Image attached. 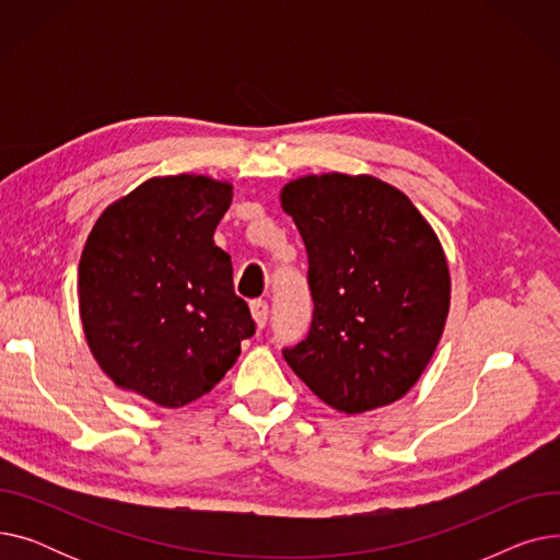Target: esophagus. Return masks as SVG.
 <instances>
[{
	"mask_svg": "<svg viewBox=\"0 0 560 560\" xmlns=\"http://www.w3.org/2000/svg\"><path fill=\"white\" fill-rule=\"evenodd\" d=\"M249 308H252V317H254V322H256V327H258V329H262L265 325H268V313H270L268 302L254 300V302L249 304Z\"/></svg>",
	"mask_w": 560,
	"mask_h": 560,
	"instance_id": "obj_1",
	"label": "esophagus"
}]
</instances>
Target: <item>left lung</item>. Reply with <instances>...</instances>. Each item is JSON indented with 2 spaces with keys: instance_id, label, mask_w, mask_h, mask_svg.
Here are the masks:
<instances>
[{
  "instance_id": "obj_1",
  "label": "left lung",
  "mask_w": 560,
  "mask_h": 560,
  "mask_svg": "<svg viewBox=\"0 0 560 560\" xmlns=\"http://www.w3.org/2000/svg\"><path fill=\"white\" fill-rule=\"evenodd\" d=\"M308 254L313 322L283 359L331 408L359 416L401 399L429 365L450 313L435 231L370 174H308L281 188Z\"/></svg>"
}]
</instances>
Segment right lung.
I'll return each mask as SVG.
<instances>
[{
	"label": "right lung",
	"mask_w": 560,
	"mask_h": 560,
	"mask_svg": "<svg viewBox=\"0 0 560 560\" xmlns=\"http://www.w3.org/2000/svg\"><path fill=\"white\" fill-rule=\"evenodd\" d=\"M233 186L203 174L147 179L113 201L79 260V313L117 388L163 408L211 393L254 334L213 241Z\"/></svg>",
	"instance_id": "obj_1"
}]
</instances>
